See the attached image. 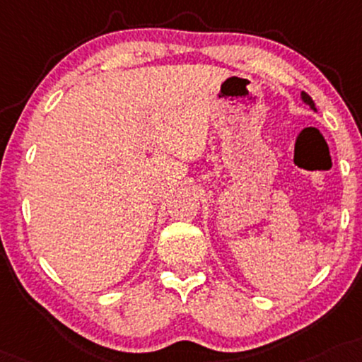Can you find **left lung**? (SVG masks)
Returning a JSON list of instances; mask_svg holds the SVG:
<instances>
[{
    "label": "left lung",
    "instance_id": "left-lung-1",
    "mask_svg": "<svg viewBox=\"0 0 362 362\" xmlns=\"http://www.w3.org/2000/svg\"><path fill=\"white\" fill-rule=\"evenodd\" d=\"M302 99H303V101H305V103L308 104V106H310V107H312V110H315V104H313V101H312V98H310V95H308L307 93H302Z\"/></svg>",
    "mask_w": 362,
    "mask_h": 362
}]
</instances>
